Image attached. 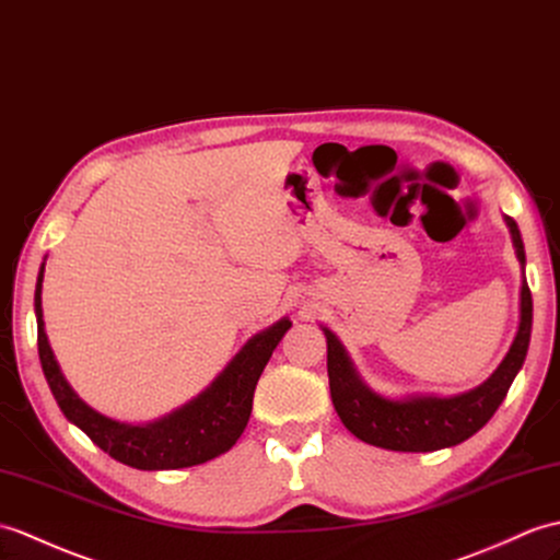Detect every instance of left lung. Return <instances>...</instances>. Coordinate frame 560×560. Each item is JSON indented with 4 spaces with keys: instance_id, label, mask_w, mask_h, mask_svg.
<instances>
[{
    "instance_id": "8db88e82",
    "label": "left lung",
    "mask_w": 560,
    "mask_h": 560,
    "mask_svg": "<svg viewBox=\"0 0 560 560\" xmlns=\"http://www.w3.org/2000/svg\"><path fill=\"white\" fill-rule=\"evenodd\" d=\"M505 224L511 229L517 259L525 269V245L523 238H520V229L511 217H505ZM324 334H327V372L331 400L341 422L350 432L365 441V444L388 451H439L463 444L465 439L477 434L491 420V415L499 410L505 394H509L529 348L532 293L527 281L523 279V289H520V327L509 355L503 358L497 372L482 386L451 398L418 396L392 400L374 394L370 386L362 384L341 341L329 329H324Z\"/></svg>"
}]
</instances>
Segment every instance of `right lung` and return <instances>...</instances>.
<instances>
[{"label":"right lung","mask_w":560,"mask_h":560,"mask_svg":"<svg viewBox=\"0 0 560 560\" xmlns=\"http://www.w3.org/2000/svg\"><path fill=\"white\" fill-rule=\"evenodd\" d=\"M43 275L45 262L35 285L37 350H40L43 372L61 412L75 427H81L104 453H109L114 460L124 465L138 467V470H178V467L212 460L236 444L250 420L259 374H262L283 334L291 329L289 319L283 317L275 327L253 336L241 353L229 362L226 370L184 408L150 424H126L88 408L63 380L45 334L40 298Z\"/></svg>","instance_id":"add662e5"}]
</instances>
